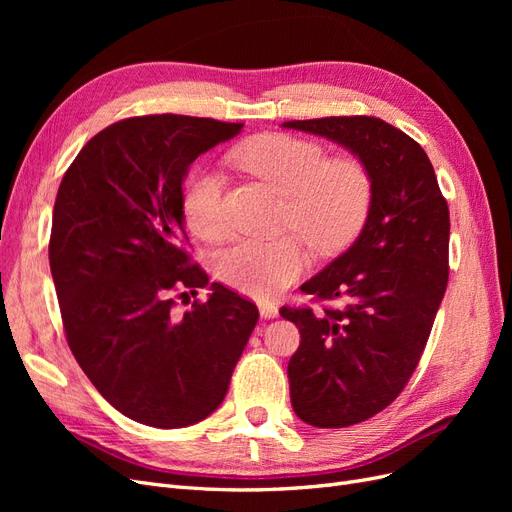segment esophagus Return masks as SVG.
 <instances>
[{
    "mask_svg": "<svg viewBox=\"0 0 512 512\" xmlns=\"http://www.w3.org/2000/svg\"><path fill=\"white\" fill-rule=\"evenodd\" d=\"M258 307H260V316H262V318H277V314H280V307H277V305L271 303V301L258 303Z\"/></svg>",
    "mask_w": 512,
    "mask_h": 512,
    "instance_id": "34e87169",
    "label": "esophagus"
}]
</instances>
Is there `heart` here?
Masks as SVG:
<instances>
[{"mask_svg": "<svg viewBox=\"0 0 512 512\" xmlns=\"http://www.w3.org/2000/svg\"><path fill=\"white\" fill-rule=\"evenodd\" d=\"M230 162L286 198L284 230H294L320 254L342 250L361 230L374 198L369 168L352 156L333 158L318 141L292 134H260L230 151ZM181 211L196 237L213 241L226 228L224 175L196 168L183 183ZM307 267L297 237L239 239L215 256V273L258 299L286 290Z\"/></svg>", "mask_w": 512, "mask_h": 512, "instance_id": "b5f03b06", "label": "heart"}]
</instances>
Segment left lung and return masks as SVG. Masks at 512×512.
Masks as SVG:
<instances>
[{"instance_id":"1","label":"left lung","mask_w":512,"mask_h":512,"mask_svg":"<svg viewBox=\"0 0 512 512\" xmlns=\"http://www.w3.org/2000/svg\"><path fill=\"white\" fill-rule=\"evenodd\" d=\"M284 128L348 147L374 198L359 239L305 282L320 309H280L301 344L288 361L290 401L314 427H348L391 406L421 361L448 284L446 198L423 147L378 117H320ZM345 301L342 308L329 300Z\"/></svg>"}]
</instances>
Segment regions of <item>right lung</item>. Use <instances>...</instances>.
Returning a JSON list of instances; mask_svg holds the SVG:
<instances>
[{
    "label": "right lung",
    "mask_w": 512,
    "mask_h": 512,
    "mask_svg": "<svg viewBox=\"0 0 512 512\" xmlns=\"http://www.w3.org/2000/svg\"><path fill=\"white\" fill-rule=\"evenodd\" d=\"M241 128L170 113L121 119L59 183L49 262L68 346L98 393L136 423L203 421L258 322V307L218 282L207 304L176 312L188 291L209 285L188 252L183 177Z\"/></svg>",
    "instance_id": "1"
}]
</instances>
